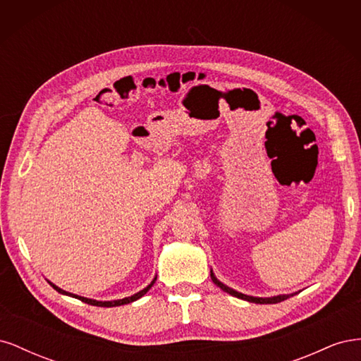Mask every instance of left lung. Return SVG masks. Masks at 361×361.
I'll return each mask as SVG.
<instances>
[{
    "label": "left lung",
    "mask_w": 361,
    "mask_h": 361,
    "mask_svg": "<svg viewBox=\"0 0 361 361\" xmlns=\"http://www.w3.org/2000/svg\"><path fill=\"white\" fill-rule=\"evenodd\" d=\"M211 279H212V281L215 283V285L220 288V289H223L224 292H227V293H231V295H233V297H236V298H241V300H245V301H250V302H256V304H276V302H281V301H285V300H288L290 295H277V297H271V298H259V297H250V295H245V293H241V292H238V290H235V289H232V288H228V286H226V285H223V283L218 280L215 276H214V272L211 271Z\"/></svg>",
    "instance_id": "left-lung-1"
}]
</instances>
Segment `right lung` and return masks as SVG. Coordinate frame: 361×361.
Returning a JSON list of instances; mask_svg holds the SVG:
<instances>
[{
    "instance_id": "obj_1",
    "label": "right lung",
    "mask_w": 361,
    "mask_h": 361,
    "mask_svg": "<svg viewBox=\"0 0 361 361\" xmlns=\"http://www.w3.org/2000/svg\"><path fill=\"white\" fill-rule=\"evenodd\" d=\"M155 281H157V277H155L154 280H152L150 285L146 286L143 290H140V292H137V293H134V295H130V297H128V298L114 300V301H96V300H90V298H84V297H80V295H75V293H71V292H66V290L60 289L59 286H56V285H54V283H51V281H48V283H49V285H51L54 289H56L57 292H60V293H63V295H69V297H73V298H78V300H81L82 302H87V304H90V305H97V307H116V305L129 304V302H133V301L141 298L152 286H154Z\"/></svg>"
}]
</instances>
